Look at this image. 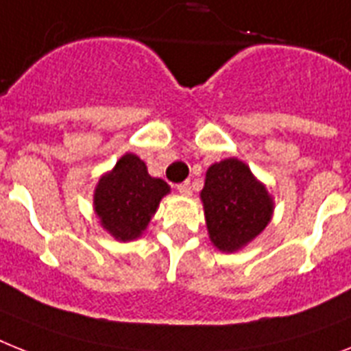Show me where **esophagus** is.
Here are the masks:
<instances>
[{"label":"esophagus","mask_w":351,"mask_h":351,"mask_svg":"<svg viewBox=\"0 0 351 351\" xmlns=\"http://www.w3.org/2000/svg\"><path fill=\"white\" fill-rule=\"evenodd\" d=\"M178 190H179V193H182V195H190V193H192V182L190 181L179 182Z\"/></svg>","instance_id":"1"}]
</instances>
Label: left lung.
<instances>
[{
	"instance_id": "8db88e82",
	"label": "left lung",
	"mask_w": 351,
	"mask_h": 351,
	"mask_svg": "<svg viewBox=\"0 0 351 351\" xmlns=\"http://www.w3.org/2000/svg\"><path fill=\"white\" fill-rule=\"evenodd\" d=\"M201 199L211 242L228 253L253 240L273 215L267 190L234 158L208 169Z\"/></svg>"
}]
</instances>
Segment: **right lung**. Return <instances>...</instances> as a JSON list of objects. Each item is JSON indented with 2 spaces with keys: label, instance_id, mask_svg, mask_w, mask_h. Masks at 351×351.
<instances>
[{
  "label": "right lung",
  "instance_id": "1",
  "mask_svg": "<svg viewBox=\"0 0 351 351\" xmlns=\"http://www.w3.org/2000/svg\"><path fill=\"white\" fill-rule=\"evenodd\" d=\"M163 179L150 178L138 156L125 154L95 190V210L102 226L118 240L138 239L169 193Z\"/></svg>",
  "mask_w": 351,
  "mask_h": 351
}]
</instances>
